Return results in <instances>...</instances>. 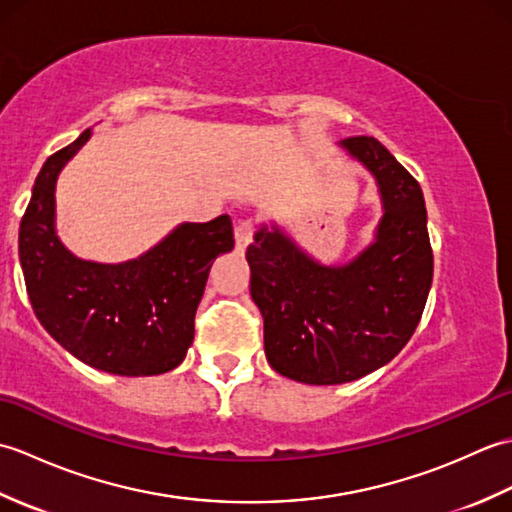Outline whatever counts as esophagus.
I'll list each match as a JSON object with an SVG mask.
<instances>
[{
    "instance_id": "esophagus-1",
    "label": "esophagus",
    "mask_w": 512,
    "mask_h": 512,
    "mask_svg": "<svg viewBox=\"0 0 512 512\" xmlns=\"http://www.w3.org/2000/svg\"><path fill=\"white\" fill-rule=\"evenodd\" d=\"M255 217L253 215H246V217H239L235 222V244L239 250H244L250 242H253V233H255Z\"/></svg>"
}]
</instances>
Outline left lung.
I'll return each mask as SVG.
<instances>
[{
    "label": "left lung",
    "mask_w": 512,
    "mask_h": 512,
    "mask_svg": "<svg viewBox=\"0 0 512 512\" xmlns=\"http://www.w3.org/2000/svg\"><path fill=\"white\" fill-rule=\"evenodd\" d=\"M341 145L378 182L376 242L345 266L312 262L279 228H262L246 250L268 363L308 385L350 383L387 365L416 332L433 279L418 180L372 136Z\"/></svg>",
    "instance_id": "left-lung-1"
}]
</instances>
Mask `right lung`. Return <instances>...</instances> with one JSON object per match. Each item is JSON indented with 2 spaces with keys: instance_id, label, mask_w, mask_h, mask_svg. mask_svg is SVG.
<instances>
[{
  "instance_id": "right-lung-1",
  "label": "right lung",
  "mask_w": 512,
  "mask_h": 512,
  "mask_svg": "<svg viewBox=\"0 0 512 512\" xmlns=\"http://www.w3.org/2000/svg\"><path fill=\"white\" fill-rule=\"evenodd\" d=\"M90 129L39 171L19 226V262L43 328L83 363L118 376H156L178 367L195 334V310L213 259L233 248L228 215L180 224L125 264L76 259L54 235V184Z\"/></svg>"
}]
</instances>
